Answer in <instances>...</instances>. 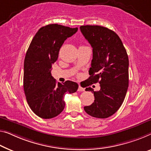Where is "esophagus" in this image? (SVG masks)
I'll list each match as a JSON object with an SVG mask.
<instances>
[{"label":"esophagus","mask_w":151,"mask_h":151,"mask_svg":"<svg viewBox=\"0 0 151 151\" xmlns=\"http://www.w3.org/2000/svg\"><path fill=\"white\" fill-rule=\"evenodd\" d=\"M85 91L84 88H83L81 85H79V86H78V91Z\"/></svg>","instance_id":"esophagus-1"}]
</instances>
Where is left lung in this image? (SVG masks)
I'll return each mask as SVG.
<instances>
[{
	"mask_svg": "<svg viewBox=\"0 0 151 151\" xmlns=\"http://www.w3.org/2000/svg\"><path fill=\"white\" fill-rule=\"evenodd\" d=\"M81 32L93 48V59L87 87L100 83L101 89L93 93L94 102L84 107L85 111L96 118L112 116L122 105L129 85V60L123 42L116 34L100 26H81Z\"/></svg>",
	"mask_w": 151,
	"mask_h": 151,
	"instance_id": "8db88e82",
	"label": "left lung"
}]
</instances>
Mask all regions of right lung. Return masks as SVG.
<instances>
[{"instance_id":"1","label":"right lung","mask_w":151,"mask_h":151,"mask_svg":"<svg viewBox=\"0 0 151 151\" xmlns=\"http://www.w3.org/2000/svg\"><path fill=\"white\" fill-rule=\"evenodd\" d=\"M77 30L49 24L39 29L28 47L24 60V90L29 106L40 118L60 114L65 106V95L78 89L77 83L71 81L57 83L51 73L63 43Z\"/></svg>"}]
</instances>
